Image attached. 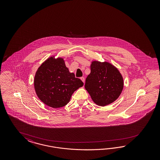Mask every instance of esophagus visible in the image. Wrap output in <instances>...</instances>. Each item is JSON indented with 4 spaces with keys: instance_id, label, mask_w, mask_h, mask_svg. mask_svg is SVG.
Segmentation results:
<instances>
[{
    "instance_id": "obj_1",
    "label": "esophagus",
    "mask_w": 160,
    "mask_h": 160,
    "mask_svg": "<svg viewBox=\"0 0 160 160\" xmlns=\"http://www.w3.org/2000/svg\"><path fill=\"white\" fill-rule=\"evenodd\" d=\"M80 79L82 80V82H85V78H84V77H82V78H80Z\"/></svg>"
}]
</instances>
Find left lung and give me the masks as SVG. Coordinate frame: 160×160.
Listing matches in <instances>:
<instances>
[{
  "mask_svg": "<svg viewBox=\"0 0 160 160\" xmlns=\"http://www.w3.org/2000/svg\"><path fill=\"white\" fill-rule=\"evenodd\" d=\"M90 69L84 87L92 101L98 106H105L116 100L124 86L119 71L110 63L97 61L92 62Z\"/></svg>",
  "mask_w": 160,
  "mask_h": 160,
  "instance_id": "left-lung-1",
  "label": "left lung"
}]
</instances>
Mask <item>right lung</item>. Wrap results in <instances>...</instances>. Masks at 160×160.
I'll list each match as a JSON object with an SVG mask.
<instances>
[{
  "instance_id": "add662e5",
  "label": "right lung",
  "mask_w": 160,
  "mask_h": 160,
  "mask_svg": "<svg viewBox=\"0 0 160 160\" xmlns=\"http://www.w3.org/2000/svg\"><path fill=\"white\" fill-rule=\"evenodd\" d=\"M34 89L39 99L48 106L60 108L66 106L73 92L83 82L69 72L63 58H50L36 72Z\"/></svg>"
}]
</instances>
